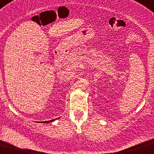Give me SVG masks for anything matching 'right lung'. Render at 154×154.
<instances>
[{"mask_svg": "<svg viewBox=\"0 0 154 154\" xmlns=\"http://www.w3.org/2000/svg\"><path fill=\"white\" fill-rule=\"evenodd\" d=\"M53 121H54V119H51V120H48V121H45V122H43V123H49V122H53Z\"/></svg>", "mask_w": 154, "mask_h": 154, "instance_id": "obj_1", "label": "right lung"}]
</instances>
